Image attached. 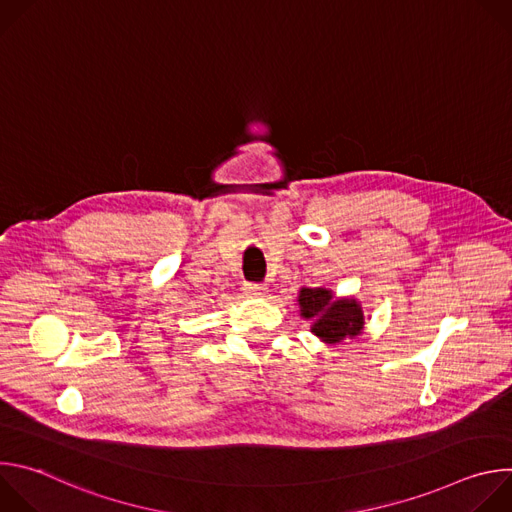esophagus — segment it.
Instances as JSON below:
<instances>
[{
  "label": "esophagus",
  "mask_w": 512,
  "mask_h": 512,
  "mask_svg": "<svg viewBox=\"0 0 512 512\" xmlns=\"http://www.w3.org/2000/svg\"><path fill=\"white\" fill-rule=\"evenodd\" d=\"M243 291H245L249 298H259V296H263L265 291H267V285L265 283H245Z\"/></svg>",
  "instance_id": "1"
}]
</instances>
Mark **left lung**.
Wrapping results in <instances>:
<instances>
[{"label":"left lung","instance_id":"left-lung-1","mask_svg":"<svg viewBox=\"0 0 512 512\" xmlns=\"http://www.w3.org/2000/svg\"><path fill=\"white\" fill-rule=\"evenodd\" d=\"M302 316L314 320L312 332L326 342H340L346 336H356L362 330V312L354 300L332 302L328 289L300 291Z\"/></svg>","mask_w":512,"mask_h":512}]
</instances>
